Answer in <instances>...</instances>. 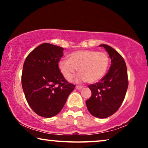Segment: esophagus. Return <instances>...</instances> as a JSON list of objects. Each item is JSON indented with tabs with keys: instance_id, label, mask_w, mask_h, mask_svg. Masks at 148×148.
Segmentation results:
<instances>
[{
	"instance_id": "34e87169",
	"label": "esophagus",
	"mask_w": 148,
	"mask_h": 148,
	"mask_svg": "<svg viewBox=\"0 0 148 148\" xmlns=\"http://www.w3.org/2000/svg\"><path fill=\"white\" fill-rule=\"evenodd\" d=\"M75 88H76V89H77V90H82V89L84 88V87L81 86H76Z\"/></svg>"
}]
</instances>
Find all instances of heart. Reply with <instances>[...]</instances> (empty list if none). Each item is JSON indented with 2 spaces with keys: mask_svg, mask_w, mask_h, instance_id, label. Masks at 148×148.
I'll list each match as a JSON object with an SVG mask.
<instances>
[{
  "mask_svg": "<svg viewBox=\"0 0 148 148\" xmlns=\"http://www.w3.org/2000/svg\"><path fill=\"white\" fill-rule=\"evenodd\" d=\"M110 59L105 52L91 50H82L73 52L69 55V59H61L58 66L66 79H70L77 69L79 73L74 81L95 83L100 80L108 70Z\"/></svg>",
  "mask_w": 148,
  "mask_h": 148,
  "instance_id": "heart-1",
  "label": "heart"
}]
</instances>
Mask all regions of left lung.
<instances>
[{
	"mask_svg": "<svg viewBox=\"0 0 148 148\" xmlns=\"http://www.w3.org/2000/svg\"><path fill=\"white\" fill-rule=\"evenodd\" d=\"M99 46L108 52L111 65L100 82L88 86L92 96L86 103L91 114L104 119L114 114L122 104L128 88V77L126 64L121 54L106 44Z\"/></svg>",
	"mask_w": 148,
	"mask_h": 148,
	"instance_id": "8db88e82",
	"label": "left lung"
}]
</instances>
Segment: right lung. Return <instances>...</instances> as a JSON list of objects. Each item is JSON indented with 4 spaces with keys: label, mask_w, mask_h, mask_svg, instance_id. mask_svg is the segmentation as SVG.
<instances>
[{
    "label": "right lung",
    "mask_w": 148,
    "mask_h": 148,
    "mask_svg": "<svg viewBox=\"0 0 148 148\" xmlns=\"http://www.w3.org/2000/svg\"><path fill=\"white\" fill-rule=\"evenodd\" d=\"M64 48L53 44H40L24 62L21 84L26 100L36 114L50 118L58 114L75 85L64 78L58 63Z\"/></svg>",
    "instance_id": "obj_1"
}]
</instances>
